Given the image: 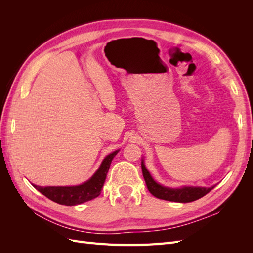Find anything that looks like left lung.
Here are the masks:
<instances>
[{"instance_id":"obj_1","label":"left lung","mask_w":253,"mask_h":253,"mask_svg":"<svg viewBox=\"0 0 253 253\" xmlns=\"http://www.w3.org/2000/svg\"><path fill=\"white\" fill-rule=\"evenodd\" d=\"M141 169L143 178L147 183L148 190L152 195H154L160 200L169 201V202H177V203H190L194 202L198 198L205 196L207 193L214 188H201V187H183L179 189H171L160 186L154 179L152 178L149 171L145 169L143 163L141 164Z\"/></svg>"}]
</instances>
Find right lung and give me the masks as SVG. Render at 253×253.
I'll use <instances>...</instances> for the list:
<instances>
[{"label":"right lung","instance_id":"add662e5","mask_svg":"<svg viewBox=\"0 0 253 253\" xmlns=\"http://www.w3.org/2000/svg\"><path fill=\"white\" fill-rule=\"evenodd\" d=\"M118 151L111 153L106 156L99 167L97 172L89 180L76 187H39L33 185L39 192L48 197L49 200L60 205L75 206L88 202L100 195L101 189L109 172L113 158L116 156Z\"/></svg>","mask_w":253,"mask_h":253}]
</instances>
